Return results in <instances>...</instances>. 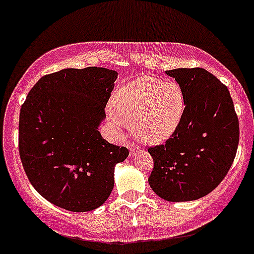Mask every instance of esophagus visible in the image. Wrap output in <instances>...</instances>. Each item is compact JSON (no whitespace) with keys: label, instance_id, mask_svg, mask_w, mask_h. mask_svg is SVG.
<instances>
[{"label":"esophagus","instance_id":"esophagus-1","mask_svg":"<svg viewBox=\"0 0 254 254\" xmlns=\"http://www.w3.org/2000/svg\"><path fill=\"white\" fill-rule=\"evenodd\" d=\"M127 147H129V149H130V155L135 154V152H136V150H137V148H136V147L133 146V144H131V143L127 144Z\"/></svg>","mask_w":254,"mask_h":254}]
</instances>
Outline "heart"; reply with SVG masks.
<instances>
[{"mask_svg":"<svg viewBox=\"0 0 254 254\" xmlns=\"http://www.w3.org/2000/svg\"><path fill=\"white\" fill-rule=\"evenodd\" d=\"M185 110V93L178 83L147 76L117 91L108 117L116 127L131 125L133 137L142 143L160 144L180 127Z\"/></svg>","mask_w":254,"mask_h":254,"instance_id":"heart-1","label":"heart"}]
</instances>
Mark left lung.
Instances as JSON below:
<instances>
[{
    "instance_id": "obj_1",
    "label": "left lung",
    "mask_w": 254,
    "mask_h": 254,
    "mask_svg": "<svg viewBox=\"0 0 254 254\" xmlns=\"http://www.w3.org/2000/svg\"><path fill=\"white\" fill-rule=\"evenodd\" d=\"M183 89L186 110L164 144L149 147L150 188L166 201H191L227 176L238 150L239 119L228 88L204 68L166 71Z\"/></svg>"
}]
</instances>
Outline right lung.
Wrapping results in <instances>:
<instances>
[{
	"mask_svg": "<svg viewBox=\"0 0 254 254\" xmlns=\"http://www.w3.org/2000/svg\"><path fill=\"white\" fill-rule=\"evenodd\" d=\"M117 76L104 67L61 69L42 77L21 106L19 154L26 176L61 208L100 207L113 189L114 166L129 155L99 131Z\"/></svg>",
	"mask_w": 254,
	"mask_h": 254,
	"instance_id": "add662e5",
	"label": "right lung"
}]
</instances>
